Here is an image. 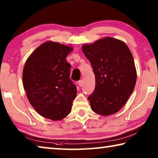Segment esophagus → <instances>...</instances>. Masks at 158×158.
I'll use <instances>...</instances> for the list:
<instances>
[{
	"label": "esophagus",
	"mask_w": 158,
	"mask_h": 158,
	"mask_svg": "<svg viewBox=\"0 0 158 158\" xmlns=\"http://www.w3.org/2000/svg\"><path fill=\"white\" fill-rule=\"evenodd\" d=\"M78 85H79L80 87H81V86H82V85H83V81H82V80H79V81H78Z\"/></svg>",
	"instance_id": "34e87169"
}]
</instances>
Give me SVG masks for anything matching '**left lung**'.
<instances>
[{"label": "left lung", "instance_id": "obj_1", "mask_svg": "<svg viewBox=\"0 0 158 158\" xmlns=\"http://www.w3.org/2000/svg\"><path fill=\"white\" fill-rule=\"evenodd\" d=\"M82 51L91 64L95 76V88L88 98L95 113L109 116L121 109L132 94L137 81L132 53L119 40L107 37Z\"/></svg>", "mask_w": 158, "mask_h": 158}]
</instances>
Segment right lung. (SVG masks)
I'll use <instances>...</instances> for the list:
<instances>
[{
  "mask_svg": "<svg viewBox=\"0 0 158 158\" xmlns=\"http://www.w3.org/2000/svg\"><path fill=\"white\" fill-rule=\"evenodd\" d=\"M73 49L52 41L39 46L28 58L23 85L29 102L42 116L59 121L71 112L77 87L69 78L67 56Z\"/></svg>",
  "mask_w": 158,
  "mask_h": 158,
  "instance_id": "right-lung-1",
  "label": "right lung"
}]
</instances>
